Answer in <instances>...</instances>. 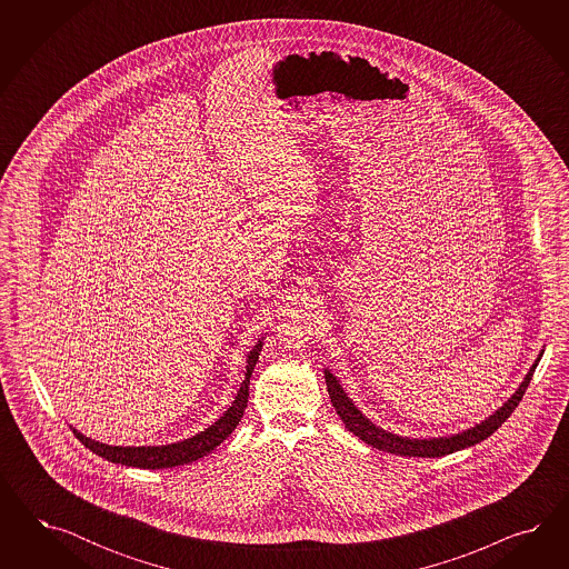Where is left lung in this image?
Returning a JSON list of instances; mask_svg holds the SVG:
<instances>
[{
  "label": "left lung",
  "instance_id": "left-lung-1",
  "mask_svg": "<svg viewBox=\"0 0 569 569\" xmlns=\"http://www.w3.org/2000/svg\"><path fill=\"white\" fill-rule=\"evenodd\" d=\"M540 357H542V352L536 357L535 365L530 367V371L526 373V378L519 383L516 392L511 395V398H507L502 402V407H499L495 413L482 419L480 423H476L473 428L448 433V436H438V438L436 436L433 438H409V436H400L395 431L383 430L371 419H367V415H362L361 409L352 402V398L346 395L345 388L340 386V381L329 369H326V383H328L329 398H331L336 413L340 415L346 428L355 436H359L365 445L392 452V455H400V457H430L431 459V457H445L450 452L480 445L488 436H492L495 431L499 430L500 426L509 419V415L516 411L519 400L526 395Z\"/></svg>",
  "mask_w": 569,
  "mask_h": 569
}]
</instances>
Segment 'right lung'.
<instances>
[{"label":"right lung","instance_id":"1","mask_svg":"<svg viewBox=\"0 0 569 569\" xmlns=\"http://www.w3.org/2000/svg\"><path fill=\"white\" fill-rule=\"evenodd\" d=\"M260 350H262V338H259V342L252 346V350L246 355L243 381H241L240 390L233 398V402L229 405V409L212 426H208L207 430L198 431L191 438L172 442V445H160V447H112V445H103V442L87 438L86 433L74 430L72 426H70V430L89 450H93L98 457H102L110 463L139 467V469H167V467L186 466L191 461H198V459L207 457L208 452H212L223 440L229 438L231 431L238 428L241 415L248 407V386H250L252 371L259 361Z\"/></svg>","mask_w":569,"mask_h":569}]
</instances>
